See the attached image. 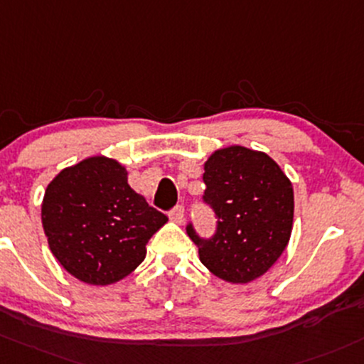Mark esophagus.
Returning a JSON list of instances; mask_svg holds the SVG:
<instances>
[{
    "instance_id": "34e87169",
    "label": "esophagus",
    "mask_w": 364,
    "mask_h": 364,
    "mask_svg": "<svg viewBox=\"0 0 364 364\" xmlns=\"http://www.w3.org/2000/svg\"><path fill=\"white\" fill-rule=\"evenodd\" d=\"M169 216L174 223H183V220H185V208H183V205H176V208L169 213Z\"/></svg>"
}]
</instances>
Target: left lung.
<instances>
[{"instance_id":"left-lung-1","label":"left lung","mask_w":364,"mask_h":364,"mask_svg":"<svg viewBox=\"0 0 364 364\" xmlns=\"http://www.w3.org/2000/svg\"><path fill=\"white\" fill-rule=\"evenodd\" d=\"M204 197L216 232L200 237L186 225L200 262L214 275L244 284L259 277L286 250L293 228V186L267 153L244 146L214 151L204 166Z\"/></svg>"}]
</instances>
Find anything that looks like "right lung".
Segmentation results:
<instances>
[{
  "label": "right lung",
  "instance_id": "right-lung-1",
  "mask_svg": "<svg viewBox=\"0 0 364 364\" xmlns=\"http://www.w3.org/2000/svg\"><path fill=\"white\" fill-rule=\"evenodd\" d=\"M166 221V214L129 186L125 167L106 156H90L60 171L41 204L53 256L71 275L94 286L131 274Z\"/></svg>",
  "mask_w": 364,
  "mask_h": 364
}]
</instances>
